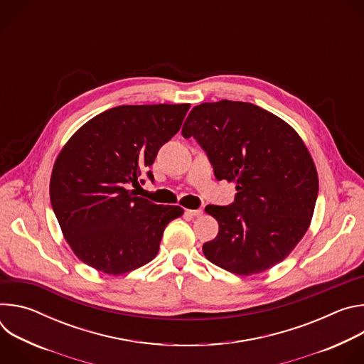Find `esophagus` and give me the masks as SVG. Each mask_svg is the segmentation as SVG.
<instances>
[{
    "label": "esophagus",
    "instance_id": "obj_1",
    "mask_svg": "<svg viewBox=\"0 0 364 364\" xmlns=\"http://www.w3.org/2000/svg\"><path fill=\"white\" fill-rule=\"evenodd\" d=\"M186 213L191 218H201L203 216V210H193V209H186Z\"/></svg>",
    "mask_w": 364,
    "mask_h": 364
}]
</instances>
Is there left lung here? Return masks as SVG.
<instances>
[{
	"instance_id": "8db88e82",
	"label": "left lung",
	"mask_w": 364,
	"mask_h": 364,
	"mask_svg": "<svg viewBox=\"0 0 364 364\" xmlns=\"http://www.w3.org/2000/svg\"><path fill=\"white\" fill-rule=\"evenodd\" d=\"M207 152L218 180L236 184L232 205H207L219 223L203 245L212 264L240 277L261 274L295 249L311 225L318 194L313 157L298 132L249 102L194 107L184 127Z\"/></svg>"
}]
</instances>
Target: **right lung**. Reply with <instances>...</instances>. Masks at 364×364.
Instances as JSON below:
<instances>
[{"label":"right lung","mask_w":364,"mask_h":364,"mask_svg":"<svg viewBox=\"0 0 364 364\" xmlns=\"http://www.w3.org/2000/svg\"><path fill=\"white\" fill-rule=\"evenodd\" d=\"M188 109L190 103L121 105L89 119L65 144L51 170L50 200L83 264L122 275L157 256L166 226L183 207L155 204L128 187L180 131Z\"/></svg>","instance_id":"obj_1"}]
</instances>
